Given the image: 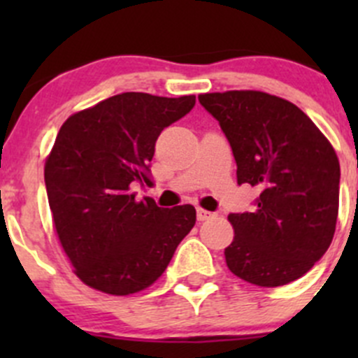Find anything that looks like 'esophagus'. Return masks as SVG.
<instances>
[{
    "label": "esophagus",
    "mask_w": 358,
    "mask_h": 358,
    "mask_svg": "<svg viewBox=\"0 0 358 358\" xmlns=\"http://www.w3.org/2000/svg\"><path fill=\"white\" fill-rule=\"evenodd\" d=\"M215 213H211V211H206V209H202V208H197V220H199V222H206V220H211V218H215Z\"/></svg>",
    "instance_id": "1"
}]
</instances>
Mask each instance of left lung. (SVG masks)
Returning <instances> with one entry per match:
<instances>
[{
	"label": "left lung",
	"instance_id": "1",
	"mask_svg": "<svg viewBox=\"0 0 358 358\" xmlns=\"http://www.w3.org/2000/svg\"><path fill=\"white\" fill-rule=\"evenodd\" d=\"M225 133L237 183L258 187L251 213H230L234 275L262 287L305 275L331 246L339 206V161L329 140L294 103L252 90L199 95Z\"/></svg>",
	"mask_w": 358,
	"mask_h": 358
}]
</instances>
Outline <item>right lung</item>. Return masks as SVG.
<instances>
[{"instance_id": "add662e5", "label": "right lung", "mask_w": 358, "mask_h": 358, "mask_svg": "<svg viewBox=\"0 0 358 358\" xmlns=\"http://www.w3.org/2000/svg\"><path fill=\"white\" fill-rule=\"evenodd\" d=\"M196 96L128 92L76 112L45 164L53 225L86 286L126 296L152 286L196 225L190 204L136 201L133 183L150 180L156 140L189 114Z\"/></svg>"}]
</instances>
